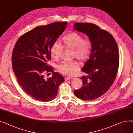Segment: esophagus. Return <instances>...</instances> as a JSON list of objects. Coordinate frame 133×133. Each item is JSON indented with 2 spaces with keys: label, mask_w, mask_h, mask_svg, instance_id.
Segmentation results:
<instances>
[{
  "label": "esophagus",
  "mask_w": 133,
  "mask_h": 133,
  "mask_svg": "<svg viewBox=\"0 0 133 133\" xmlns=\"http://www.w3.org/2000/svg\"><path fill=\"white\" fill-rule=\"evenodd\" d=\"M74 79V78L73 77H65V80L68 81V80H70V79Z\"/></svg>",
  "instance_id": "34e87169"
}]
</instances>
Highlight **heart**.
<instances>
[{
	"instance_id": "heart-1",
	"label": "heart",
	"mask_w": 133,
	"mask_h": 133,
	"mask_svg": "<svg viewBox=\"0 0 133 133\" xmlns=\"http://www.w3.org/2000/svg\"><path fill=\"white\" fill-rule=\"evenodd\" d=\"M64 47L73 50V56L81 61L87 60L91 55L92 44L89 39L84 40V37L75 32L69 33L63 38ZM63 52V46L57 42H54L50 48V54L56 61L59 60ZM79 69L77 61L64 62L57 65V69L61 74L66 76H73Z\"/></svg>"
}]
</instances>
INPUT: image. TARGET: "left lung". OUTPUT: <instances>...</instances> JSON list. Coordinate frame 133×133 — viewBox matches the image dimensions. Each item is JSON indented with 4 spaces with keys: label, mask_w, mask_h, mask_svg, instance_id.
Segmentation results:
<instances>
[{
    "label": "left lung",
    "mask_w": 133,
    "mask_h": 133,
    "mask_svg": "<svg viewBox=\"0 0 133 133\" xmlns=\"http://www.w3.org/2000/svg\"><path fill=\"white\" fill-rule=\"evenodd\" d=\"M74 29L87 35L92 44L89 59L82 71L88 75L80 78L83 86L74 91L83 100H95L105 93L116 78L119 64L118 45L113 36L90 23H75Z\"/></svg>",
    "instance_id": "left-lung-1"
}]
</instances>
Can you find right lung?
I'll return each instance as SVG.
<instances>
[{
  "instance_id": "add662e5",
  "label": "right lung",
  "mask_w": 133,
  "mask_h": 133,
  "mask_svg": "<svg viewBox=\"0 0 133 133\" xmlns=\"http://www.w3.org/2000/svg\"><path fill=\"white\" fill-rule=\"evenodd\" d=\"M66 22H56L37 26L20 37L14 47L12 64L18 82L33 98L49 101L56 97L64 77L53 72L45 79L46 72H52L48 65L51 59L50 49L66 27Z\"/></svg>"
}]
</instances>
